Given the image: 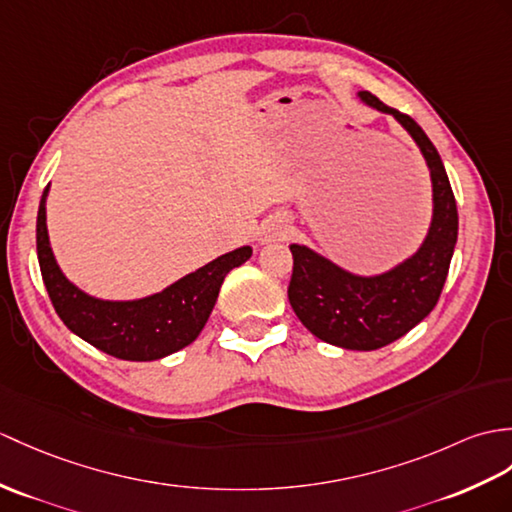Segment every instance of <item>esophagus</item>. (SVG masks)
<instances>
[{
    "label": "esophagus",
    "instance_id": "1",
    "mask_svg": "<svg viewBox=\"0 0 512 512\" xmlns=\"http://www.w3.org/2000/svg\"><path fill=\"white\" fill-rule=\"evenodd\" d=\"M288 235V227H285L283 220H270L264 231H261V242L268 244V242H277L283 240V237Z\"/></svg>",
    "mask_w": 512,
    "mask_h": 512
}]
</instances>
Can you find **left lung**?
Here are the masks:
<instances>
[{
	"mask_svg": "<svg viewBox=\"0 0 512 512\" xmlns=\"http://www.w3.org/2000/svg\"><path fill=\"white\" fill-rule=\"evenodd\" d=\"M358 95L379 113L395 117L425 157L434 202L430 231L417 253L373 277L353 275L312 248L292 244L288 299L294 314L316 338L351 351H375L406 336L434 310L458 240V209L441 154L423 128L373 93Z\"/></svg>",
	"mask_w": 512,
	"mask_h": 512,
	"instance_id": "8db88e82",
	"label": "left lung"
}]
</instances>
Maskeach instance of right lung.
Masks as SVG:
<instances>
[{
  "label": "right lung",
  "mask_w": 512,
  "mask_h": 512,
  "mask_svg": "<svg viewBox=\"0 0 512 512\" xmlns=\"http://www.w3.org/2000/svg\"><path fill=\"white\" fill-rule=\"evenodd\" d=\"M47 189L37 216V255L47 294L69 331L113 358L150 362L192 344L216 305L224 277L253 255L251 246L235 248L146 299H95L76 288L56 264L45 224Z\"/></svg>",
  "instance_id": "right-lung-1"
}]
</instances>
